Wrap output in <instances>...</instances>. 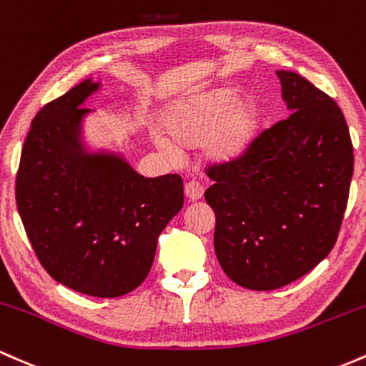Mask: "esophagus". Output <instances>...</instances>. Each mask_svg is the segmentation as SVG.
Listing matches in <instances>:
<instances>
[{
    "label": "esophagus",
    "instance_id": "obj_1",
    "mask_svg": "<svg viewBox=\"0 0 366 366\" xmlns=\"http://www.w3.org/2000/svg\"><path fill=\"white\" fill-rule=\"evenodd\" d=\"M184 194H187V197L190 200L202 199V195H204L202 184H200L199 182H188L187 184H184Z\"/></svg>",
    "mask_w": 366,
    "mask_h": 366
}]
</instances>
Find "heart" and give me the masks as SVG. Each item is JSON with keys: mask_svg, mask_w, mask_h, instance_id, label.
<instances>
[{"mask_svg": "<svg viewBox=\"0 0 366 366\" xmlns=\"http://www.w3.org/2000/svg\"><path fill=\"white\" fill-rule=\"evenodd\" d=\"M261 109L252 98L238 100L232 89H212L194 94L171 107L164 129L182 149L205 143V154L214 162H232L249 150L259 133ZM169 139L157 137L164 150L174 154Z\"/></svg>", "mask_w": 366, "mask_h": 366, "instance_id": "b5f03b06", "label": "heart"}]
</instances>
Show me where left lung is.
Wrapping results in <instances>:
<instances>
[{"label":"left lung","instance_id":"8db88e82","mask_svg":"<svg viewBox=\"0 0 366 366\" xmlns=\"http://www.w3.org/2000/svg\"><path fill=\"white\" fill-rule=\"evenodd\" d=\"M292 110L237 161L209 167L205 202L229 280L250 290L289 285L328 256L351 187L352 143L342 110L299 74L277 71Z\"/></svg>","mask_w":366,"mask_h":366}]
</instances>
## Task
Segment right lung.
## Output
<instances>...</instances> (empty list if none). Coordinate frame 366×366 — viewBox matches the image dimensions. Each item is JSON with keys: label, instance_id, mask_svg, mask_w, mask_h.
<instances>
[{"label": "right lung", "instance_id": "right-lung-1", "mask_svg": "<svg viewBox=\"0 0 366 366\" xmlns=\"http://www.w3.org/2000/svg\"><path fill=\"white\" fill-rule=\"evenodd\" d=\"M86 79L32 119L15 183L20 219L51 278L76 292L119 297L149 274L157 238L183 207L178 174L145 178L121 154L92 152Z\"/></svg>", "mask_w": 366, "mask_h": 366}]
</instances>
